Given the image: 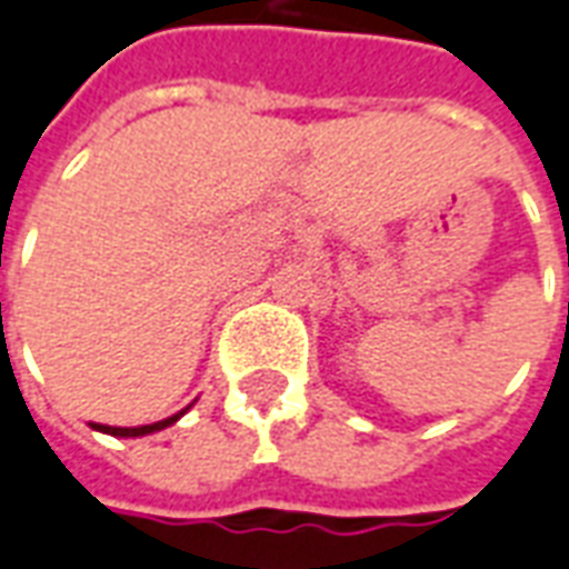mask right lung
I'll use <instances>...</instances> for the list:
<instances>
[{"instance_id": "1", "label": "right lung", "mask_w": 569, "mask_h": 569, "mask_svg": "<svg viewBox=\"0 0 569 569\" xmlns=\"http://www.w3.org/2000/svg\"><path fill=\"white\" fill-rule=\"evenodd\" d=\"M192 407V405H189ZM189 407H183L180 413H174V417H168V420H159L152 422V426H100V422H91V429H98V432L103 435H112V438H143V435H152V432H162V429H168V426H174L183 413H187Z\"/></svg>"}]
</instances>
